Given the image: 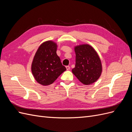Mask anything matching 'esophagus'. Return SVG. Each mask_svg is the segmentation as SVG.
I'll list each match as a JSON object with an SVG mask.
<instances>
[{
	"label": "esophagus",
	"instance_id": "1",
	"mask_svg": "<svg viewBox=\"0 0 132 132\" xmlns=\"http://www.w3.org/2000/svg\"><path fill=\"white\" fill-rule=\"evenodd\" d=\"M66 68H67V70H69L70 69V67L69 65H67L66 66Z\"/></svg>",
	"mask_w": 132,
	"mask_h": 132
}]
</instances>
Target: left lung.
Masks as SVG:
<instances>
[{
	"mask_svg": "<svg viewBox=\"0 0 132 132\" xmlns=\"http://www.w3.org/2000/svg\"><path fill=\"white\" fill-rule=\"evenodd\" d=\"M75 65L72 72L85 85L95 82L100 77L102 65L96 52L89 45L75 47Z\"/></svg>",
	"mask_w": 132,
	"mask_h": 132,
	"instance_id": "left-lung-1",
	"label": "left lung"
}]
</instances>
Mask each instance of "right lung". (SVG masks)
<instances>
[{"label": "right lung", "mask_w": 132, "mask_h": 132, "mask_svg": "<svg viewBox=\"0 0 132 132\" xmlns=\"http://www.w3.org/2000/svg\"><path fill=\"white\" fill-rule=\"evenodd\" d=\"M56 51V43L48 41L43 43L35 54L32 73L36 80L42 85L52 84L67 69Z\"/></svg>", "instance_id": "right-lung-1"}]
</instances>
